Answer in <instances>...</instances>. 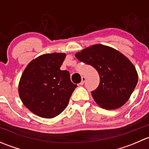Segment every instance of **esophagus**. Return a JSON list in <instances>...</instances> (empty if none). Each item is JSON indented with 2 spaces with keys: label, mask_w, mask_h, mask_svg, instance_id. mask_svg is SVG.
<instances>
[{
  "label": "esophagus",
  "mask_w": 149,
  "mask_h": 149,
  "mask_svg": "<svg viewBox=\"0 0 149 149\" xmlns=\"http://www.w3.org/2000/svg\"><path fill=\"white\" fill-rule=\"evenodd\" d=\"M85 81H86V77H85V76H82V77H81V81L80 85H81V86L84 85Z\"/></svg>",
  "instance_id": "34e87169"
}]
</instances>
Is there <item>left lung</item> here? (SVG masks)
<instances>
[{
	"instance_id": "8db88e82",
	"label": "left lung",
	"mask_w": 149,
	"mask_h": 149,
	"mask_svg": "<svg viewBox=\"0 0 149 149\" xmlns=\"http://www.w3.org/2000/svg\"><path fill=\"white\" fill-rule=\"evenodd\" d=\"M76 57L98 72L100 84L91 94L101 107L117 109L129 100L139 78L134 65L125 56L109 47L94 45L76 53Z\"/></svg>"
}]
</instances>
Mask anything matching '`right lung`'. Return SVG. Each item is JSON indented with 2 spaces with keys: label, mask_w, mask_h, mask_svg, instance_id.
<instances>
[{
  "label": "right lung",
  "mask_w": 149,
  "mask_h": 149,
  "mask_svg": "<svg viewBox=\"0 0 149 149\" xmlns=\"http://www.w3.org/2000/svg\"><path fill=\"white\" fill-rule=\"evenodd\" d=\"M65 54H45L29 63L21 77L19 93L22 102L41 118L60 115L77 87L70 81V73L61 70Z\"/></svg>",
  "instance_id": "1"
}]
</instances>
